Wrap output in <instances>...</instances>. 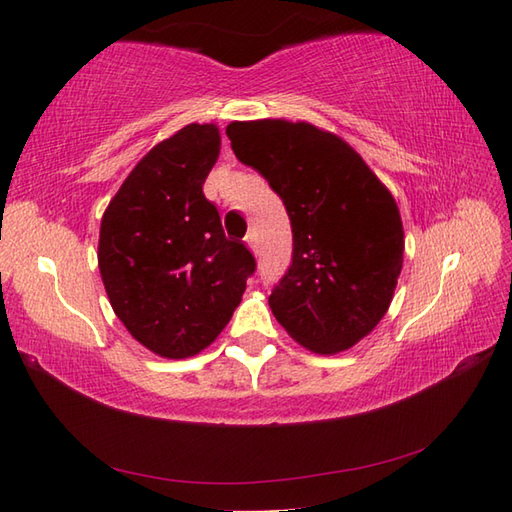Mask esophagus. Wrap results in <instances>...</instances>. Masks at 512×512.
Instances as JSON below:
<instances>
[{
  "instance_id": "obj_1",
  "label": "esophagus",
  "mask_w": 512,
  "mask_h": 512,
  "mask_svg": "<svg viewBox=\"0 0 512 512\" xmlns=\"http://www.w3.org/2000/svg\"><path fill=\"white\" fill-rule=\"evenodd\" d=\"M246 246L253 250V253H257V248H259V242H257V233L255 231H250L248 235H246Z\"/></svg>"
}]
</instances>
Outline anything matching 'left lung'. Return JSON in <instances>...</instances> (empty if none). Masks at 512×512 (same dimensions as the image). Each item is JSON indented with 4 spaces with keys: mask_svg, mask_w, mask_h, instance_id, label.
Masks as SVG:
<instances>
[{
    "mask_svg": "<svg viewBox=\"0 0 512 512\" xmlns=\"http://www.w3.org/2000/svg\"><path fill=\"white\" fill-rule=\"evenodd\" d=\"M239 162L268 180L292 224V264L268 297L314 354L350 350L394 299L405 231L394 195L341 136L306 121H233Z\"/></svg>",
    "mask_w": 512,
    "mask_h": 512,
    "instance_id": "8db88e82",
    "label": "left lung"
}]
</instances>
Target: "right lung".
I'll use <instances>...</instances> for the list:
<instances>
[{
  "mask_svg": "<svg viewBox=\"0 0 512 512\" xmlns=\"http://www.w3.org/2000/svg\"><path fill=\"white\" fill-rule=\"evenodd\" d=\"M220 127L191 123L160 140L107 204L99 270L112 310L158 356L206 350L242 301L255 259L222 231L202 184L220 156Z\"/></svg>",
  "mask_w": 512,
  "mask_h": 512,
  "instance_id": "obj_1",
  "label": "right lung"
}]
</instances>
